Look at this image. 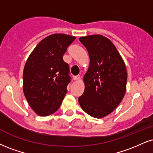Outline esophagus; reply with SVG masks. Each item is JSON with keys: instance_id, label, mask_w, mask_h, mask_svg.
<instances>
[{"instance_id": "esophagus-1", "label": "esophagus", "mask_w": 153, "mask_h": 153, "mask_svg": "<svg viewBox=\"0 0 153 153\" xmlns=\"http://www.w3.org/2000/svg\"><path fill=\"white\" fill-rule=\"evenodd\" d=\"M80 75H75V76H73V79L74 80H80Z\"/></svg>"}]
</instances>
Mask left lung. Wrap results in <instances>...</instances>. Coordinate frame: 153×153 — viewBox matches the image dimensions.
Here are the masks:
<instances>
[{
  "label": "left lung",
  "mask_w": 153,
  "mask_h": 153,
  "mask_svg": "<svg viewBox=\"0 0 153 153\" xmlns=\"http://www.w3.org/2000/svg\"><path fill=\"white\" fill-rule=\"evenodd\" d=\"M79 40L87 49L91 60L79 103L88 115L100 118L111 113L122 101L126 91V67L108 38L93 35Z\"/></svg>",
  "instance_id": "left-lung-1"
}]
</instances>
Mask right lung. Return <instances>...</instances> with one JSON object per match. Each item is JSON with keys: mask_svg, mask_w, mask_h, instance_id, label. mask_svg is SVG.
I'll list each match as a JSON object with an SVG mask.
<instances>
[{"mask_svg": "<svg viewBox=\"0 0 153 153\" xmlns=\"http://www.w3.org/2000/svg\"><path fill=\"white\" fill-rule=\"evenodd\" d=\"M75 37L53 34L42 40L27 58L23 71V92L35 113L48 116L57 111L71 81L69 65L62 56Z\"/></svg>", "mask_w": 153, "mask_h": 153, "instance_id": "1", "label": "right lung"}]
</instances>
